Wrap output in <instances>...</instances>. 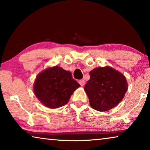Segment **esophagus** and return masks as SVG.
Here are the masks:
<instances>
[{
  "instance_id": "1",
  "label": "esophagus",
  "mask_w": 150,
  "mask_h": 150,
  "mask_svg": "<svg viewBox=\"0 0 150 150\" xmlns=\"http://www.w3.org/2000/svg\"><path fill=\"white\" fill-rule=\"evenodd\" d=\"M79 83L81 86H83L85 85V81L83 79H81V80L79 81Z\"/></svg>"
}]
</instances>
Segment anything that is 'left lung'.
Segmentation results:
<instances>
[{"label":"left lung","instance_id":"left-lung-1","mask_svg":"<svg viewBox=\"0 0 150 150\" xmlns=\"http://www.w3.org/2000/svg\"><path fill=\"white\" fill-rule=\"evenodd\" d=\"M84 89L90 105L98 111H107L123 99L128 90L124 75L108 66L97 67L89 73Z\"/></svg>","mask_w":150,"mask_h":150}]
</instances>
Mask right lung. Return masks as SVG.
<instances>
[{
    "label": "right lung",
    "mask_w": 150,
    "mask_h": 150,
    "mask_svg": "<svg viewBox=\"0 0 150 150\" xmlns=\"http://www.w3.org/2000/svg\"><path fill=\"white\" fill-rule=\"evenodd\" d=\"M79 87L72 77L71 73L55 66L37 76L34 91L43 105L50 108H57L67 104L71 95Z\"/></svg>",
    "instance_id": "add662e5"
}]
</instances>
